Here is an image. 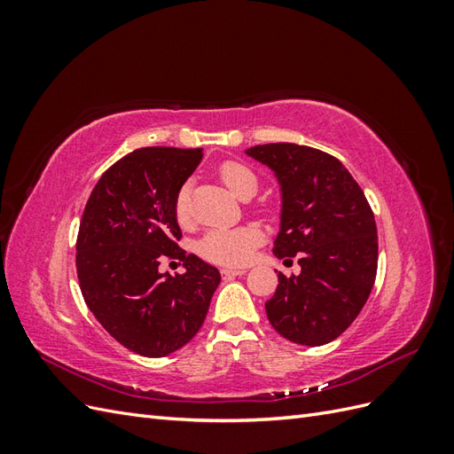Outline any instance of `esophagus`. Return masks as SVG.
I'll use <instances>...</instances> for the list:
<instances>
[{
	"label": "esophagus",
	"instance_id": "1",
	"mask_svg": "<svg viewBox=\"0 0 454 454\" xmlns=\"http://www.w3.org/2000/svg\"><path fill=\"white\" fill-rule=\"evenodd\" d=\"M244 272H246V269H222V277L225 280H231V278H235V277H242Z\"/></svg>",
	"mask_w": 454,
	"mask_h": 454
}]
</instances>
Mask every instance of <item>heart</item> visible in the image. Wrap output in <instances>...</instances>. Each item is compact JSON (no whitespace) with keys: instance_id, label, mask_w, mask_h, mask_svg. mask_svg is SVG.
<instances>
[{"instance_id":"obj_1","label":"heart","mask_w":454,"mask_h":454,"mask_svg":"<svg viewBox=\"0 0 454 454\" xmlns=\"http://www.w3.org/2000/svg\"><path fill=\"white\" fill-rule=\"evenodd\" d=\"M219 177L232 191L239 199L250 191L257 189V177L255 174L239 160H227L219 167ZM174 212L180 223H187L191 217V202H189V191L187 187L180 189L176 195ZM263 240L261 231L254 225H239V227H217L206 232L199 240L197 252L200 257L215 265L225 267H239L248 263L254 250Z\"/></svg>"}]
</instances>
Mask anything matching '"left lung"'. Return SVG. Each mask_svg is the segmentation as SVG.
Masks as SVG:
<instances>
[{
  "instance_id": "left-lung-1",
  "label": "left lung",
  "mask_w": 454,
  "mask_h": 454,
  "mask_svg": "<svg viewBox=\"0 0 454 454\" xmlns=\"http://www.w3.org/2000/svg\"><path fill=\"white\" fill-rule=\"evenodd\" d=\"M280 185V232L274 255L299 257L301 272H278L267 318L292 342L320 347L356 320L377 277L375 215L342 162L320 149L265 144L246 149ZM287 261V259H286Z\"/></svg>"
}]
</instances>
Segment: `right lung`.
Returning a JSON list of instances; mask_svg holds the SVG:
<instances>
[{"instance_id":"add662e5","label":"right lung","mask_w":454,"mask_h":454,"mask_svg":"<svg viewBox=\"0 0 454 454\" xmlns=\"http://www.w3.org/2000/svg\"><path fill=\"white\" fill-rule=\"evenodd\" d=\"M202 149L142 147L119 159L94 185L77 235V277L85 303L129 350L162 358L197 335L222 274L185 254L176 195ZM162 258L186 272L160 273Z\"/></svg>"}]
</instances>
